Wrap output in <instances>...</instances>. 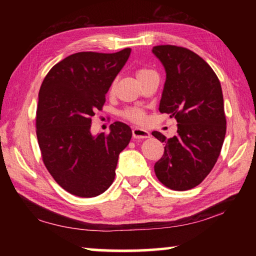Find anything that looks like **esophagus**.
<instances>
[{
  "label": "esophagus",
  "mask_w": 256,
  "mask_h": 256,
  "mask_svg": "<svg viewBox=\"0 0 256 256\" xmlns=\"http://www.w3.org/2000/svg\"><path fill=\"white\" fill-rule=\"evenodd\" d=\"M132 133H133L134 138H148L150 136L148 131H146V130H143V128H134L132 130Z\"/></svg>",
  "instance_id": "34e87169"
}]
</instances>
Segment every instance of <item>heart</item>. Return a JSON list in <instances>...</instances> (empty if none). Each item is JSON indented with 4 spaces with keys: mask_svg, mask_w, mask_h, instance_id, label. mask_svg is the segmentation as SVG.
<instances>
[{
    "mask_svg": "<svg viewBox=\"0 0 256 256\" xmlns=\"http://www.w3.org/2000/svg\"><path fill=\"white\" fill-rule=\"evenodd\" d=\"M155 72L152 69L148 68H138L136 72H135V76H136V79L140 80L145 78L146 76H148L150 74H154ZM114 89V84H111V91ZM121 116L128 120V121L134 122V123H143L145 121V112L143 108H124L123 111H121Z\"/></svg>",
    "mask_w": 256,
    "mask_h": 256,
    "instance_id": "1",
    "label": "heart"
}]
</instances>
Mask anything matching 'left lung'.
Wrapping results in <instances>:
<instances>
[{"label":"left lung","mask_w":256,"mask_h":256,"mask_svg":"<svg viewBox=\"0 0 256 256\" xmlns=\"http://www.w3.org/2000/svg\"><path fill=\"white\" fill-rule=\"evenodd\" d=\"M153 52L166 70L158 110L178 123L172 138L152 133L165 143L154 170L164 186L182 192L198 186L218 160L226 131L224 94L214 70L196 52L174 45L154 46Z\"/></svg>","instance_id":"8db88e82"}]
</instances>
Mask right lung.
<instances>
[{
	"instance_id": "1",
	"label": "right lung",
	"mask_w": 256,
	"mask_h": 256,
	"mask_svg": "<svg viewBox=\"0 0 256 256\" xmlns=\"http://www.w3.org/2000/svg\"><path fill=\"white\" fill-rule=\"evenodd\" d=\"M131 48L118 52H76L54 66L40 86L36 135L42 162L56 182L82 198L99 196L116 177L118 155L132 138L128 125L114 122L110 133L94 136L91 118L128 62Z\"/></svg>"
}]
</instances>
